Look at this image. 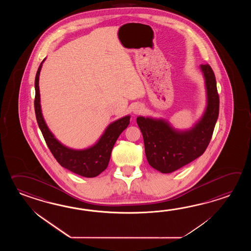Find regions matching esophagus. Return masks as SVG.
I'll use <instances>...</instances> for the list:
<instances>
[{
  "label": "esophagus",
  "mask_w": 251,
  "mask_h": 251,
  "mask_svg": "<svg viewBox=\"0 0 251 251\" xmlns=\"http://www.w3.org/2000/svg\"><path fill=\"white\" fill-rule=\"evenodd\" d=\"M143 111V107L141 106V105H135V106H133V114H135V115H137V114H140V113Z\"/></svg>",
  "instance_id": "esophagus-1"
}]
</instances>
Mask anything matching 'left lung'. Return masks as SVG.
<instances>
[{
    "mask_svg": "<svg viewBox=\"0 0 251 251\" xmlns=\"http://www.w3.org/2000/svg\"><path fill=\"white\" fill-rule=\"evenodd\" d=\"M205 80L207 106L203 118L187 131H177L162 119L138 117L136 121L144 137L150 165L161 173H171L203 154L213 136L219 116V94L213 71L201 64Z\"/></svg>",
    "mask_w": 251,
    "mask_h": 251,
    "instance_id": "1",
    "label": "left lung"
}]
</instances>
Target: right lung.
<instances>
[{"instance_id": "right-lung-1", "label": "right lung", "mask_w": 251, "mask_h": 251, "mask_svg": "<svg viewBox=\"0 0 251 251\" xmlns=\"http://www.w3.org/2000/svg\"><path fill=\"white\" fill-rule=\"evenodd\" d=\"M45 59L38 67L35 79V113L38 125L48 148L59 164L70 171L85 177H94L107 169L114 144L118 136L130 124V116H126L110 124L95 145L85 150H73L58 142L48 129L43 118L40 107L38 80Z\"/></svg>"}]
</instances>
